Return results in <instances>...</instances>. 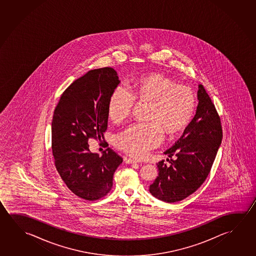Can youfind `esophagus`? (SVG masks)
Listing matches in <instances>:
<instances>
[{"mask_svg": "<svg viewBox=\"0 0 256 256\" xmlns=\"http://www.w3.org/2000/svg\"><path fill=\"white\" fill-rule=\"evenodd\" d=\"M138 162L136 160L131 159V158H128V159L126 160V164H138Z\"/></svg>", "mask_w": 256, "mask_h": 256, "instance_id": "esophagus-1", "label": "esophagus"}]
</instances>
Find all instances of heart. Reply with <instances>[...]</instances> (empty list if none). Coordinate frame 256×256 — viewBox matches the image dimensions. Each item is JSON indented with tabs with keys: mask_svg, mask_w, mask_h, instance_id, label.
<instances>
[{
	"mask_svg": "<svg viewBox=\"0 0 256 256\" xmlns=\"http://www.w3.org/2000/svg\"><path fill=\"white\" fill-rule=\"evenodd\" d=\"M126 88L118 86L110 97L108 115L114 122L130 116L136 102L148 104L147 123L133 124L115 138L116 146L128 154L142 158L162 142V133L172 136L188 124L193 115L196 96L188 86L160 73L142 76Z\"/></svg>",
	"mask_w": 256,
	"mask_h": 256,
	"instance_id": "heart-1",
	"label": "heart"
}]
</instances>
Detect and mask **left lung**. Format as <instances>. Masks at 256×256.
<instances>
[{
  "label": "left lung",
  "mask_w": 256,
  "mask_h": 256,
  "mask_svg": "<svg viewBox=\"0 0 256 256\" xmlns=\"http://www.w3.org/2000/svg\"><path fill=\"white\" fill-rule=\"evenodd\" d=\"M197 92L196 114L183 134L164 154L170 165L157 164L159 176L149 186L154 196L176 202L194 193L209 175L222 140L220 118L202 84Z\"/></svg>",
  "instance_id": "obj_1"
}]
</instances>
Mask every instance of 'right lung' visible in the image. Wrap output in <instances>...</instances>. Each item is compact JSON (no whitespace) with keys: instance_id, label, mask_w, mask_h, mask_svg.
Returning a JSON list of instances; mask_svg holds the SVG:
<instances>
[{"instance_id":"obj_1","label":"right lung","mask_w":256,"mask_h":256,"mask_svg":"<svg viewBox=\"0 0 256 256\" xmlns=\"http://www.w3.org/2000/svg\"><path fill=\"white\" fill-rule=\"evenodd\" d=\"M120 82L112 68L90 70L63 92L54 110L52 149L55 166L72 193L88 201L109 193L114 172L123 160L110 147L99 156L90 152L88 144L89 138H104L110 97Z\"/></svg>"}]
</instances>
